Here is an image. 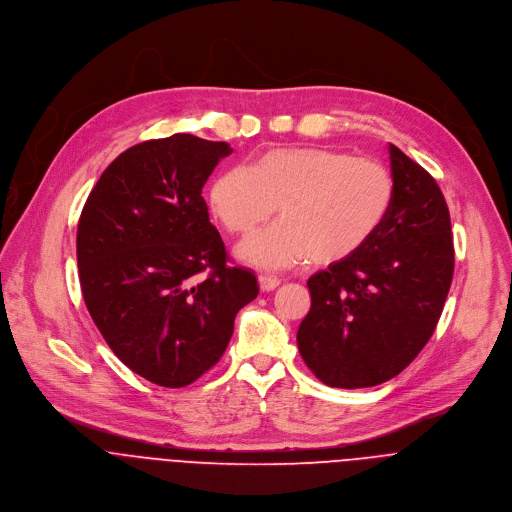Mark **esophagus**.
<instances>
[{
    "mask_svg": "<svg viewBox=\"0 0 512 512\" xmlns=\"http://www.w3.org/2000/svg\"><path fill=\"white\" fill-rule=\"evenodd\" d=\"M258 284H260V290L268 292V290H274L280 284V278L270 276V274H260L258 276Z\"/></svg>",
    "mask_w": 512,
    "mask_h": 512,
    "instance_id": "obj_1",
    "label": "esophagus"
}]
</instances>
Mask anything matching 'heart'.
Masks as SVG:
<instances>
[{
  "mask_svg": "<svg viewBox=\"0 0 512 512\" xmlns=\"http://www.w3.org/2000/svg\"><path fill=\"white\" fill-rule=\"evenodd\" d=\"M395 185L389 169L329 147H280L254 167L236 165L210 187V208L232 234H250L280 208L282 222L242 240L236 256L280 270L311 258L331 266L355 256L385 224Z\"/></svg>",
  "mask_w": 512,
  "mask_h": 512,
  "instance_id": "1",
  "label": "heart"
}]
</instances>
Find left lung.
Masks as SVG:
<instances>
[{
    "instance_id": "left-lung-1",
    "label": "left lung",
    "mask_w": 512,
    "mask_h": 512,
    "mask_svg": "<svg viewBox=\"0 0 512 512\" xmlns=\"http://www.w3.org/2000/svg\"><path fill=\"white\" fill-rule=\"evenodd\" d=\"M395 185L381 230L306 282L298 351L325 385H379L410 365L440 321L454 274L450 212L436 179L389 145Z\"/></svg>"
}]
</instances>
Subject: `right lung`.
<instances>
[{
  "instance_id": "right-lung-1",
  "label": "right lung",
  "mask_w": 512,
  "mask_h": 512,
  "mask_svg": "<svg viewBox=\"0 0 512 512\" xmlns=\"http://www.w3.org/2000/svg\"><path fill=\"white\" fill-rule=\"evenodd\" d=\"M232 153L187 133L121 153L92 187L76 258L86 309L113 353L161 387H185L224 355L234 319L258 296L230 266L201 189Z\"/></svg>"
}]
</instances>
